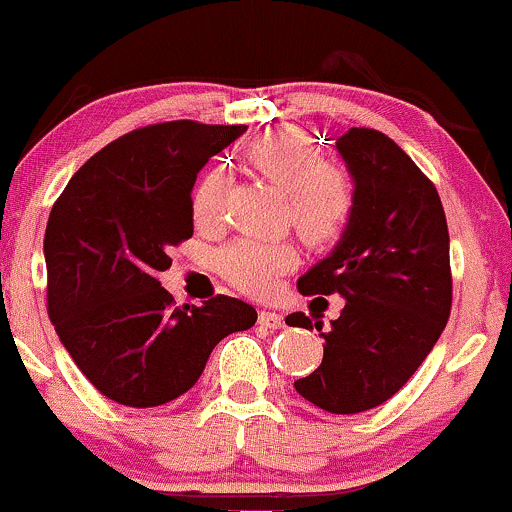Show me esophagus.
<instances>
[{"instance_id":"obj_1","label":"esophagus","mask_w":512,"mask_h":512,"mask_svg":"<svg viewBox=\"0 0 512 512\" xmlns=\"http://www.w3.org/2000/svg\"><path fill=\"white\" fill-rule=\"evenodd\" d=\"M258 321H261L266 329H280V326H283V317H280L278 312H273V309H261V312H258Z\"/></svg>"}]
</instances>
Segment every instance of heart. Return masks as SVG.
<instances>
[{"instance_id": "1", "label": "heart", "mask_w": 512, "mask_h": 512, "mask_svg": "<svg viewBox=\"0 0 512 512\" xmlns=\"http://www.w3.org/2000/svg\"><path fill=\"white\" fill-rule=\"evenodd\" d=\"M246 162L263 179L287 193V217L312 246L333 244L353 217L355 195L346 171L319 164L317 152L300 132H266L246 149ZM225 176L208 171L193 193V217L212 225L222 215ZM220 271L249 295H271L280 278L297 263V251L283 239L244 237L222 251Z\"/></svg>"}]
</instances>
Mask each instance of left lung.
Wrapping results in <instances>:
<instances>
[{
  "label": "left lung",
  "instance_id": "obj_1",
  "mask_svg": "<svg viewBox=\"0 0 512 512\" xmlns=\"http://www.w3.org/2000/svg\"><path fill=\"white\" fill-rule=\"evenodd\" d=\"M355 208L326 258L297 280L302 295H341L324 360L295 382L329 413H360L399 392L438 343L452 307L450 234L435 186L394 140L350 128L336 140ZM290 326L321 331L302 312Z\"/></svg>",
  "mask_w": 512,
  "mask_h": 512
}]
</instances>
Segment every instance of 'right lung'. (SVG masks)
<instances>
[{"mask_svg": "<svg viewBox=\"0 0 512 512\" xmlns=\"http://www.w3.org/2000/svg\"><path fill=\"white\" fill-rule=\"evenodd\" d=\"M246 130L195 120L118 137L62 191L45 227L48 312L86 380L132 409L174 401L203 375L212 348L256 324V309L217 295L183 304L157 275L193 237L198 171Z\"/></svg>", "mask_w": 512, "mask_h": 512, "instance_id": "1", "label": "right lung"}]
</instances>
